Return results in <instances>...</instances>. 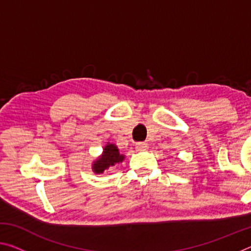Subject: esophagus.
Returning <instances> with one entry per match:
<instances>
[{"label": "esophagus", "mask_w": 251, "mask_h": 251, "mask_svg": "<svg viewBox=\"0 0 251 251\" xmlns=\"http://www.w3.org/2000/svg\"><path fill=\"white\" fill-rule=\"evenodd\" d=\"M145 148H146V143L145 142L136 143V150H137V151H144Z\"/></svg>", "instance_id": "34e87169"}]
</instances>
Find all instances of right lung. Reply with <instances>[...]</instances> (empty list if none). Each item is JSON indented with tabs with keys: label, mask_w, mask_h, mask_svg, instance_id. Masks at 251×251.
<instances>
[{
	"label": "right lung",
	"mask_w": 251,
	"mask_h": 251,
	"mask_svg": "<svg viewBox=\"0 0 251 251\" xmlns=\"http://www.w3.org/2000/svg\"><path fill=\"white\" fill-rule=\"evenodd\" d=\"M123 159H124V156L120 154L118 148L114 144H107V146L104 148L103 155L93 164V171L96 174H100L108 167L121 163Z\"/></svg>",
	"instance_id": "add662e5"
}]
</instances>
